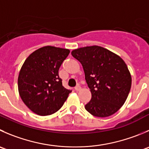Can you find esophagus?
<instances>
[{
    "mask_svg": "<svg viewBox=\"0 0 149 149\" xmlns=\"http://www.w3.org/2000/svg\"><path fill=\"white\" fill-rule=\"evenodd\" d=\"M81 89V87L79 85H78V86H76V87H75V90L77 91V92H78V91H80Z\"/></svg>",
    "mask_w": 149,
    "mask_h": 149,
    "instance_id": "esophagus-1",
    "label": "esophagus"
}]
</instances>
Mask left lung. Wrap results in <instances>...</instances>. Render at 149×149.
Masks as SVG:
<instances>
[{"label": "left lung", "instance_id": "left-lung-1", "mask_svg": "<svg viewBox=\"0 0 149 149\" xmlns=\"http://www.w3.org/2000/svg\"><path fill=\"white\" fill-rule=\"evenodd\" d=\"M71 54L82 65L92 94L85 109L97 117H107L117 112L126 101L132 84L125 61L98 46L76 49Z\"/></svg>", "mask_w": 149, "mask_h": 149}]
</instances>
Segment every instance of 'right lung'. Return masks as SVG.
Returning a JSON list of instances; mask_svg holds the SVG:
<instances>
[{
  "instance_id": "1",
  "label": "right lung",
  "mask_w": 149,
  "mask_h": 149,
  "mask_svg": "<svg viewBox=\"0 0 149 149\" xmlns=\"http://www.w3.org/2000/svg\"><path fill=\"white\" fill-rule=\"evenodd\" d=\"M70 50L59 47H41L23 63L18 76L20 97L27 108L39 116L57 112L71 90L63 86L59 68Z\"/></svg>"
}]
</instances>
